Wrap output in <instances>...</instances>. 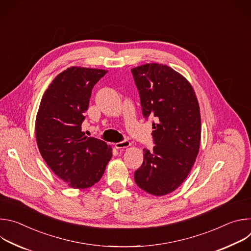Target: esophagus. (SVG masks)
Returning <instances> with one entry per match:
<instances>
[{
  "instance_id": "1",
  "label": "esophagus",
  "mask_w": 251,
  "mask_h": 251,
  "mask_svg": "<svg viewBox=\"0 0 251 251\" xmlns=\"http://www.w3.org/2000/svg\"><path fill=\"white\" fill-rule=\"evenodd\" d=\"M129 146H130V142L127 141V140H123V141L118 142V143H116V144H115V148L118 149V150H123V149H125V148H127Z\"/></svg>"
}]
</instances>
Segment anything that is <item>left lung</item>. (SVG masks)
Returning a JSON list of instances; mask_svg holds the SVG:
<instances>
[{
    "instance_id": "8db88e82",
    "label": "left lung",
    "mask_w": 251,
    "mask_h": 251,
    "mask_svg": "<svg viewBox=\"0 0 251 251\" xmlns=\"http://www.w3.org/2000/svg\"><path fill=\"white\" fill-rule=\"evenodd\" d=\"M140 95L142 113L155 117V146L144 148V161L136 170L137 186L160 197L174 192L190 174L201 143V114L190 82L173 68L146 63L131 69Z\"/></svg>"
}]
</instances>
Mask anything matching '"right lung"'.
<instances>
[{
  "label": "right lung",
  "instance_id": "add662e5",
  "mask_svg": "<svg viewBox=\"0 0 251 251\" xmlns=\"http://www.w3.org/2000/svg\"><path fill=\"white\" fill-rule=\"evenodd\" d=\"M107 70L73 66L59 74L46 90L35 120V137L51 171L74 189L96 184L112 157L102 140L81 131L94 85Z\"/></svg>",
  "mask_w": 251,
  "mask_h": 251
}]
</instances>
